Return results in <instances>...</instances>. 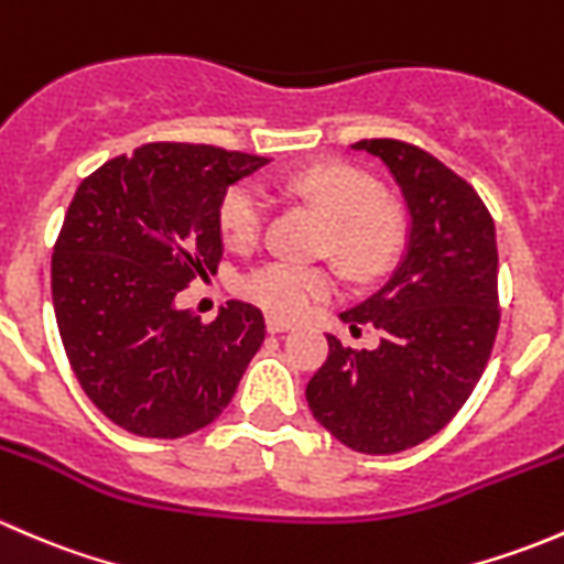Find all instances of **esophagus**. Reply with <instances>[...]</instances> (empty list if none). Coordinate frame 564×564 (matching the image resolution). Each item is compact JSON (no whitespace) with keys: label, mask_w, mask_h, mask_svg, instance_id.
I'll return each instance as SVG.
<instances>
[{"label":"esophagus","mask_w":564,"mask_h":564,"mask_svg":"<svg viewBox=\"0 0 564 564\" xmlns=\"http://www.w3.org/2000/svg\"><path fill=\"white\" fill-rule=\"evenodd\" d=\"M289 327H292V322H286V318L267 316V329H270V333H286Z\"/></svg>","instance_id":"obj_1"}]
</instances>
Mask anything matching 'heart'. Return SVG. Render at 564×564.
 I'll return each instance as SVG.
<instances>
[{
  "label": "heart",
  "mask_w": 564,
  "mask_h": 564,
  "mask_svg": "<svg viewBox=\"0 0 564 564\" xmlns=\"http://www.w3.org/2000/svg\"><path fill=\"white\" fill-rule=\"evenodd\" d=\"M286 191L316 207L329 220L324 250L360 281L382 275L392 267L406 240L401 207L382 196V185L349 163H314L286 180ZM270 198L253 182L229 187L218 209L220 237L229 248L250 250L261 240ZM338 286L329 267L272 259L250 270L240 292L250 303L278 318L308 314Z\"/></svg>",
  "instance_id": "b5f03b06"
}]
</instances>
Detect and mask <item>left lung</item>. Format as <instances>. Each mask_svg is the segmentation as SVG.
<instances>
[{
    "label": "left lung",
    "mask_w": 564,
    "mask_h": 564,
    "mask_svg": "<svg viewBox=\"0 0 564 564\" xmlns=\"http://www.w3.org/2000/svg\"><path fill=\"white\" fill-rule=\"evenodd\" d=\"M351 150L390 169L412 229L384 286L340 314L355 333L377 327L379 346L355 349L327 335V360L305 398L346 447L390 456L440 434L486 371L502 316L497 235L475 187L431 152L395 139Z\"/></svg>",
    "instance_id": "8db88e82"
}]
</instances>
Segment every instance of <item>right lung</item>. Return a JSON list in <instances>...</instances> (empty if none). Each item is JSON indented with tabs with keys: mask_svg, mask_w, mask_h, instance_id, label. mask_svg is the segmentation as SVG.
<instances>
[{
	"mask_svg": "<svg viewBox=\"0 0 564 564\" xmlns=\"http://www.w3.org/2000/svg\"><path fill=\"white\" fill-rule=\"evenodd\" d=\"M267 158L152 141L78 185L51 256L56 327L78 384L119 429L176 440L213 423L264 340L256 305L218 318L176 294L218 272V209Z\"/></svg>",
	"mask_w": 564,
	"mask_h": 564,
	"instance_id": "1",
	"label": "right lung"
}]
</instances>
